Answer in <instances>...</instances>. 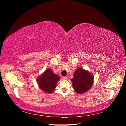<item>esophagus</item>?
Instances as JSON below:
<instances>
[{
  "label": "esophagus",
  "mask_w": 126,
  "mask_h": 126,
  "mask_svg": "<svg viewBox=\"0 0 126 126\" xmlns=\"http://www.w3.org/2000/svg\"><path fill=\"white\" fill-rule=\"evenodd\" d=\"M68 79V77H63V80H67Z\"/></svg>",
  "instance_id": "1"
}]
</instances>
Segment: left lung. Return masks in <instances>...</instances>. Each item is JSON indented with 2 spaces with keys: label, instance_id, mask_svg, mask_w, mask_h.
I'll return each instance as SVG.
<instances>
[{
  "label": "left lung",
  "instance_id": "8db88e82",
  "mask_svg": "<svg viewBox=\"0 0 126 126\" xmlns=\"http://www.w3.org/2000/svg\"><path fill=\"white\" fill-rule=\"evenodd\" d=\"M93 75L81 68L75 71L74 78L71 79L74 90L79 94L86 93L92 86L94 82Z\"/></svg>",
  "mask_w": 126,
  "mask_h": 126
}]
</instances>
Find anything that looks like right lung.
I'll use <instances>...</instances> for the list:
<instances>
[{"label": "right lung", "mask_w": 126, "mask_h": 126, "mask_svg": "<svg viewBox=\"0 0 126 126\" xmlns=\"http://www.w3.org/2000/svg\"><path fill=\"white\" fill-rule=\"evenodd\" d=\"M60 80L59 76L54 73L50 69H48L38 78L37 82L40 88L44 92L51 94L56 88L57 82Z\"/></svg>", "instance_id": "right-lung-1"}]
</instances>
